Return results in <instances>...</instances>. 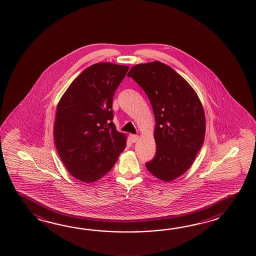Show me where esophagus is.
<instances>
[{
  "mask_svg": "<svg viewBox=\"0 0 256 256\" xmlns=\"http://www.w3.org/2000/svg\"><path fill=\"white\" fill-rule=\"evenodd\" d=\"M138 139H139V136H136V134L130 136V141H132V142H136L138 141Z\"/></svg>",
  "mask_w": 256,
  "mask_h": 256,
  "instance_id": "1",
  "label": "esophagus"
}]
</instances>
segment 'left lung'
I'll use <instances>...</instances> for the list:
<instances>
[{
  "mask_svg": "<svg viewBox=\"0 0 256 256\" xmlns=\"http://www.w3.org/2000/svg\"><path fill=\"white\" fill-rule=\"evenodd\" d=\"M127 76L146 93L156 124V154L146 164V168L156 178L170 182L190 168L204 142L203 106L186 80L159 61L134 66Z\"/></svg>",
  "mask_w": 256,
  "mask_h": 256,
  "instance_id": "obj_1",
  "label": "left lung"
}]
</instances>
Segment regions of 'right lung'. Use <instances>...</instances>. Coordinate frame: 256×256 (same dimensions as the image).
Instances as JSON below:
<instances>
[{
	"label": "right lung",
	"mask_w": 256,
	"mask_h": 256,
	"mask_svg": "<svg viewBox=\"0 0 256 256\" xmlns=\"http://www.w3.org/2000/svg\"><path fill=\"white\" fill-rule=\"evenodd\" d=\"M127 66L104 62L87 68L60 98L54 120L56 151L76 180L92 183L112 168L126 146L114 124L112 100Z\"/></svg>",
	"instance_id": "add662e5"
}]
</instances>
